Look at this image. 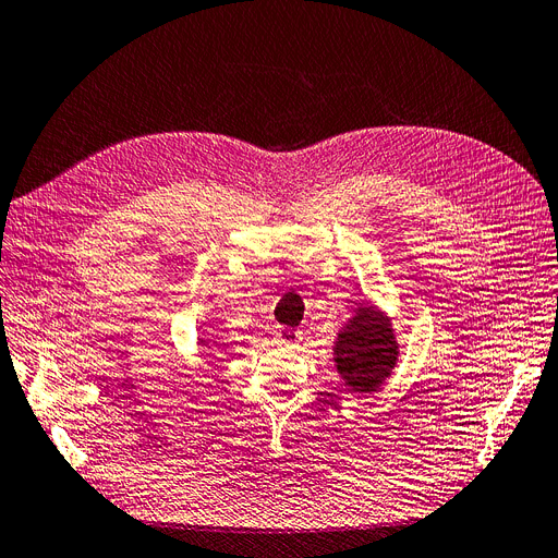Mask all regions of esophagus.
<instances>
[{
  "instance_id": "obj_1",
  "label": "esophagus",
  "mask_w": 558,
  "mask_h": 558,
  "mask_svg": "<svg viewBox=\"0 0 558 558\" xmlns=\"http://www.w3.org/2000/svg\"><path fill=\"white\" fill-rule=\"evenodd\" d=\"M277 341H279V345L293 348V345H298V341H300V331H295V329H291V327H281V329L277 331Z\"/></svg>"
}]
</instances>
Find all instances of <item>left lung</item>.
<instances>
[{
  "label": "left lung",
  "instance_id": "obj_1",
  "mask_svg": "<svg viewBox=\"0 0 558 558\" xmlns=\"http://www.w3.org/2000/svg\"><path fill=\"white\" fill-rule=\"evenodd\" d=\"M331 350L333 366L348 391H377L398 362V341L391 318L375 304H360L341 327Z\"/></svg>",
  "mask_w": 558,
  "mask_h": 558
}]
</instances>
